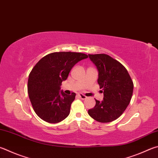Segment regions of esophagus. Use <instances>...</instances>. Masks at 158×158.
Wrapping results in <instances>:
<instances>
[{
	"mask_svg": "<svg viewBox=\"0 0 158 158\" xmlns=\"http://www.w3.org/2000/svg\"><path fill=\"white\" fill-rule=\"evenodd\" d=\"M78 96H79L81 99H85L87 98L86 96H85L84 94H81V93L78 94Z\"/></svg>",
	"mask_w": 158,
	"mask_h": 158,
	"instance_id": "1",
	"label": "esophagus"
}]
</instances>
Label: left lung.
<instances>
[{
  "instance_id": "left-lung-1",
  "label": "left lung",
  "mask_w": 158,
  "mask_h": 158,
  "mask_svg": "<svg viewBox=\"0 0 158 158\" xmlns=\"http://www.w3.org/2000/svg\"><path fill=\"white\" fill-rule=\"evenodd\" d=\"M98 70V84L104 92L102 102L95 99L94 107L88 114L94 120L108 123L122 115L131 102L133 83L121 63L108 54H88Z\"/></svg>"
}]
</instances>
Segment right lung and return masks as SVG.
Returning <instances> with one entry per match:
<instances>
[{"mask_svg": "<svg viewBox=\"0 0 158 158\" xmlns=\"http://www.w3.org/2000/svg\"><path fill=\"white\" fill-rule=\"evenodd\" d=\"M86 58L84 53L59 52L47 54L34 65L28 78V95L34 112L44 121L55 124L69 115L76 94L68 95L60 86L74 65Z\"/></svg>", "mask_w": 158, "mask_h": 158, "instance_id": "1", "label": "right lung"}]
</instances>
